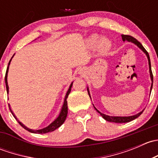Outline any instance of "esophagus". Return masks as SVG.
Here are the masks:
<instances>
[{
    "instance_id": "1",
    "label": "esophagus",
    "mask_w": 158,
    "mask_h": 158,
    "mask_svg": "<svg viewBox=\"0 0 158 158\" xmlns=\"http://www.w3.org/2000/svg\"><path fill=\"white\" fill-rule=\"evenodd\" d=\"M85 73H86V71H85V68H82V69H81L80 70H79V74L82 75V76H83V75H85Z\"/></svg>"
}]
</instances>
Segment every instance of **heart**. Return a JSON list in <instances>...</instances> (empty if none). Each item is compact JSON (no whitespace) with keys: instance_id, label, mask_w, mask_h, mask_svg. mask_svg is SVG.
<instances>
[{"instance_id":"1","label":"heart","mask_w":158,"mask_h":158,"mask_svg":"<svg viewBox=\"0 0 158 158\" xmlns=\"http://www.w3.org/2000/svg\"><path fill=\"white\" fill-rule=\"evenodd\" d=\"M98 36H97V35H93L91 37H89L88 40L89 47H94L95 46V44L98 43ZM111 41L109 39H107V38H102V39H101L98 44V49L101 53H106V52H107L110 49V48H111Z\"/></svg>"}]
</instances>
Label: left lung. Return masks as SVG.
I'll list each match as a JSON object with an SVG mask.
<instances>
[{
    "instance_id": "8db88e82",
    "label": "left lung",
    "mask_w": 158,
    "mask_h": 158,
    "mask_svg": "<svg viewBox=\"0 0 158 158\" xmlns=\"http://www.w3.org/2000/svg\"><path fill=\"white\" fill-rule=\"evenodd\" d=\"M122 40H123V41H128V42H131L133 43V44H135V45L138 46V47H139L140 49H141V50L143 51V52H144V53L146 54V56H147L148 57V65H149V72H150V76H151V82H152V83H151V89H152V86H153V74H152V71H151V60H150V56H149V54H148V52H147V50H146L144 48V47L142 46V44H141L140 42H138V40H137L135 38L132 37L131 36H129V35H124L122 34ZM87 90H88V93L89 95V97H90V94H89V88H87ZM91 98V97H90ZM95 108V107H94ZM97 111H98V113H99L100 114H101V116H102L103 118L105 119V120L108 121V122H114V123H126V122H131V121L132 120H135V118H137L138 117H139L140 115H141V114H142V112L144 111V110L141 111H140L139 113H138V114H135V115H132V116H109V115H106V114H103V113L100 112L98 110H97V109H95Z\"/></svg>"
}]
</instances>
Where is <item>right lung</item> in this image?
Here are the masks:
<instances>
[{
    "label": "right lung",
    "instance_id": "1",
    "mask_svg": "<svg viewBox=\"0 0 158 158\" xmlns=\"http://www.w3.org/2000/svg\"><path fill=\"white\" fill-rule=\"evenodd\" d=\"M13 56H12V58H13ZM12 58L10 59V62H9L8 66H7V71H6V75H5V84H6V89H7V94H8V92H9V87H8V84H7V73H8L9 65H10V61H11V60H12ZM72 86H73V82H72V83H71V85H70L69 89H68L67 92H66V96H65L64 102H63V107H62L61 111H60V114H59V116L56 118L55 119V120L53 121V122H52V123L50 124V125H48V126H47V127H46V128H42V129H40V130H33V129L28 128L27 127L25 126V125H23V124H22L21 122H20V121H19L18 119H17V118H16V116L14 115V113H13V111H11L10 106H9V108H10V112L12 113V114H13V115H14V117L15 118L16 120H17V122H18V123L20 124V125H21V126L23 127V128L26 129V130L28 131L31 132V133H34V134H46V133H48V132L53 131H55L56 129L58 128L59 127L61 126V125H63V123H64L65 120H66V116H67V113H68V106H67V101H66V99H67L68 95H69V94L70 93V92H71Z\"/></svg>",
    "mask_w": 158,
    "mask_h": 158
}]
</instances>
